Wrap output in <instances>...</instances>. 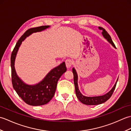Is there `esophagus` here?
Instances as JSON below:
<instances>
[{
  "label": "esophagus",
  "instance_id": "34e87169",
  "mask_svg": "<svg viewBox=\"0 0 131 131\" xmlns=\"http://www.w3.org/2000/svg\"><path fill=\"white\" fill-rule=\"evenodd\" d=\"M65 63H66V68L69 69H70L71 68V66L72 65V63H73V62H72V61L71 60L68 59V60H66Z\"/></svg>",
  "mask_w": 131,
  "mask_h": 131
}]
</instances>
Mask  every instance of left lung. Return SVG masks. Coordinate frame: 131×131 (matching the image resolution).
Instances as JSON below:
<instances>
[{
  "mask_svg": "<svg viewBox=\"0 0 131 131\" xmlns=\"http://www.w3.org/2000/svg\"><path fill=\"white\" fill-rule=\"evenodd\" d=\"M100 29L101 30L102 34L103 37H104L105 39H106L108 41V43L112 44L113 47H114L116 48L115 44H114L113 41L111 38V37L110 35L108 34L107 32L106 31V30L102 28V27H100ZM73 70V73L74 75V85H75V93L77 98L78 99L79 101L83 103V104L87 105H99L101 104L102 103H104L110 98V97L112 96V94L114 92V91L116 83L118 82V78L116 80V81L114 85L113 86V87L108 92L106 93L102 96H94V97H88V96H85L82 94V93L80 92V90L79 89L78 87V74L77 71L74 68L72 69Z\"/></svg>",
  "mask_w": 131,
  "mask_h": 131,
  "instance_id": "left-lung-1",
  "label": "left lung"
}]
</instances>
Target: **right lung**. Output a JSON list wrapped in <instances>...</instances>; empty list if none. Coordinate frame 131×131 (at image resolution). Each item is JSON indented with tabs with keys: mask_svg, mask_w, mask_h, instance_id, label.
<instances>
[{
	"mask_svg": "<svg viewBox=\"0 0 131 131\" xmlns=\"http://www.w3.org/2000/svg\"><path fill=\"white\" fill-rule=\"evenodd\" d=\"M49 27L50 26H41L27 30L18 40L11 54L10 66L13 88L23 101L29 105H43L51 101L54 95L58 79L66 71L65 62H63L52 69L40 82L33 85L24 82L16 73L15 68V59L22 42L32 33L43 31Z\"/></svg>",
	"mask_w": 131,
	"mask_h": 131,
	"instance_id": "add662e5",
	"label": "right lung"
}]
</instances>
